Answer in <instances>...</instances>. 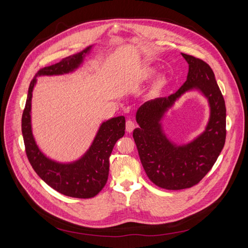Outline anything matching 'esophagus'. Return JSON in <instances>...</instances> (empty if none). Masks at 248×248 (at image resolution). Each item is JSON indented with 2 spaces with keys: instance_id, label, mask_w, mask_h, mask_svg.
Returning <instances> with one entry per match:
<instances>
[{
  "instance_id": "esophagus-1",
  "label": "esophagus",
  "mask_w": 248,
  "mask_h": 248,
  "mask_svg": "<svg viewBox=\"0 0 248 248\" xmlns=\"http://www.w3.org/2000/svg\"><path fill=\"white\" fill-rule=\"evenodd\" d=\"M136 128V124H134L133 121L131 120H128V121H126V131L127 132H132V130Z\"/></svg>"
}]
</instances>
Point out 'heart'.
Wrapping results in <instances>:
<instances>
[{"label":"heart","instance_id":"1","mask_svg":"<svg viewBox=\"0 0 248 248\" xmlns=\"http://www.w3.org/2000/svg\"><path fill=\"white\" fill-rule=\"evenodd\" d=\"M154 72L155 71L153 69H151V68H148V69L142 70V72L140 73V79H149V78H151L154 76ZM166 82L167 81H166V78H157L156 81L154 82L153 90H154L155 92L159 91V90H161L163 88V86L166 85Z\"/></svg>","mask_w":248,"mask_h":248}]
</instances>
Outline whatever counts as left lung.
I'll return each mask as SVG.
<instances>
[{
  "instance_id": "obj_1",
  "label": "left lung",
  "mask_w": 248,
  "mask_h": 248,
  "mask_svg": "<svg viewBox=\"0 0 248 248\" xmlns=\"http://www.w3.org/2000/svg\"><path fill=\"white\" fill-rule=\"evenodd\" d=\"M188 64L186 81L175 94L145 102L138 108L140 127L133 139L147 176L164 189L179 190L198 184L212 169L226 141V104L210 66L182 54ZM199 91L208 100L210 115L205 130L186 144H176L164 132L162 120L187 92Z\"/></svg>"
}]
</instances>
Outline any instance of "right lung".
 I'll return each mask as SVG.
<instances>
[{
  "label": "right lung",
  "mask_w": 248,
  "mask_h": 248,
  "mask_svg": "<svg viewBox=\"0 0 248 248\" xmlns=\"http://www.w3.org/2000/svg\"><path fill=\"white\" fill-rule=\"evenodd\" d=\"M92 47L93 46H90L37 72L30 84L21 118L27 156L37 175L58 192L78 199L93 198L106 185L109 170V156L117 140L125 133V117L119 116L103 121L91 146L79 158L70 162H61L44 154L35 140L32 129V97L37 78L64 76L77 71L84 64Z\"/></svg>",
  "instance_id": "1"
}]
</instances>
